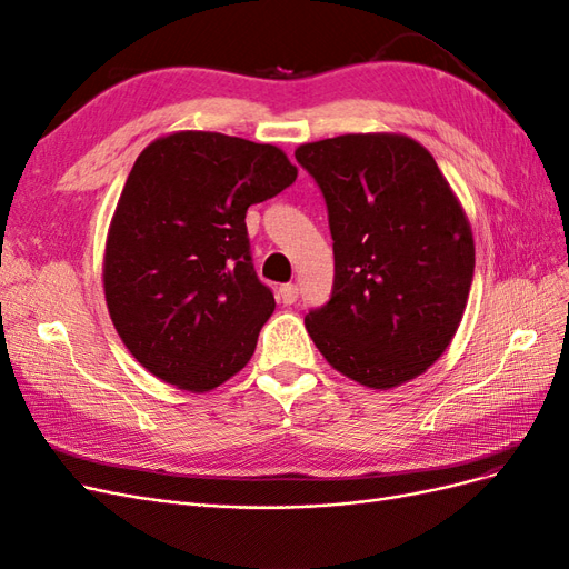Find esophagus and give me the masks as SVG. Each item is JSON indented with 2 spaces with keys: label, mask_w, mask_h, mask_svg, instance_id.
I'll return each mask as SVG.
<instances>
[{
  "label": "esophagus",
  "mask_w": 569,
  "mask_h": 569,
  "mask_svg": "<svg viewBox=\"0 0 569 569\" xmlns=\"http://www.w3.org/2000/svg\"><path fill=\"white\" fill-rule=\"evenodd\" d=\"M280 299H282V303L284 306H291V303H295L297 299H299V287L297 284H282L280 287Z\"/></svg>",
  "instance_id": "esophagus-1"
}]
</instances>
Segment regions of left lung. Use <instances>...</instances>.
Returning <instances> with one entry per match:
<instances>
[{"label": "left lung", "instance_id": "obj_1", "mask_svg": "<svg viewBox=\"0 0 569 569\" xmlns=\"http://www.w3.org/2000/svg\"><path fill=\"white\" fill-rule=\"evenodd\" d=\"M295 157L320 189L335 242L332 295L308 311L306 330L341 375L399 387L458 330L475 274L468 218L410 137L341 134Z\"/></svg>", "mask_w": 569, "mask_h": 569}]
</instances>
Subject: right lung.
I'll list each match as a JSON object with an SVG mask.
<instances>
[{"label":"right lung","mask_w":569,"mask_h":569,"mask_svg":"<svg viewBox=\"0 0 569 569\" xmlns=\"http://www.w3.org/2000/svg\"><path fill=\"white\" fill-rule=\"evenodd\" d=\"M297 180L272 144L187 130L137 157L104 256L109 313L159 380L209 391L242 370L274 311L258 280L247 209Z\"/></svg>","instance_id":"obj_1"}]
</instances>
